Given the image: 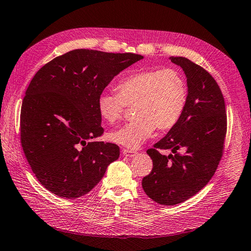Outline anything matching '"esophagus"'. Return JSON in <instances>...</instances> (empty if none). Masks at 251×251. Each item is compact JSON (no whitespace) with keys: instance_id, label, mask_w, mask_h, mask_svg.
<instances>
[{"instance_id":"1","label":"esophagus","mask_w":251,"mask_h":251,"mask_svg":"<svg viewBox=\"0 0 251 251\" xmlns=\"http://www.w3.org/2000/svg\"><path fill=\"white\" fill-rule=\"evenodd\" d=\"M136 153H137L136 151L125 150V149H124L123 151H122V155L125 156V157H129V158H131V157H133V156H136Z\"/></svg>"}]
</instances>
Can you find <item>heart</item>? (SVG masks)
Returning a JSON list of instances; mask_svg holds the SVG:
<instances>
[{"label":"heart","mask_w":251,"mask_h":251,"mask_svg":"<svg viewBox=\"0 0 251 251\" xmlns=\"http://www.w3.org/2000/svg\"><path fill=\"white\" fill-rule=\"evenodd\" d=\"M118 93L101 92L98 110L102 120L114 123L126 106L136 105V119L109 134L111 142L136 150L149 140L156 127L170 129L180 119L188 100L183 75L175 69L139 71L120 80Z\"/></svg>","instance_id":"b5f03b06"}]
</instances>
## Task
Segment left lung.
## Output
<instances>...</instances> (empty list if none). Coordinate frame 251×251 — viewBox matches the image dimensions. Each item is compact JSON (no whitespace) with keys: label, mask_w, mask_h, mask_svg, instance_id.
<instances>
[{"label":"left lung","mask_w":251,"mask_h":251,"mask_svg":"<svg viewBox=\"0 0 251 251\" xmlns=\"http://www.w3.org/2000/svg\"><path fill=\"white\" fill-rule=\"evenodd\" d=\"M170 59L187 77V104L166 136L147 151L152 170L142 180L146 195L165 205L185 201L210 181L222 158L227 131L224 96L215 79L188 58ZM180 148L186 150L182 155L176 153ZM158 149H171L173 153L164 156Z\"/></svg>","instance_id":"obj_1"}]
</instances>
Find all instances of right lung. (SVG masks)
Here are the masks:
<instances>
[{"label": "right lung", "mask_w": 251, "mask_h": 251, "mask_svg": "<svg viewBox=\"0 0 251 251\" xmlns=\"http://www.w3.org/2000/svg\"><path fill=\"white\" fill-rule=\"evenodd\" d=\"M143 56L79 49L56 57L35 74L21 108V143L44 188L68 199L91 191L120 157L101 136L98 98L114 76Z\"/></svg>", "instance_id": "obj_1"}]
</instances>
